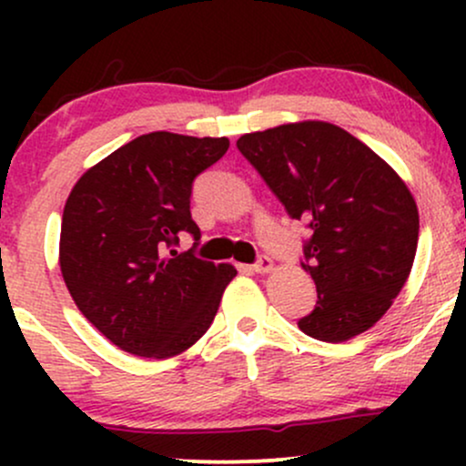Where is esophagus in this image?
<instances>
[{
    "mask_svg": "<svg viewBox=\"0 0 466 466\" xmlns=\"http://www.w3.org/2000/svg\"><path fill=\"white\" fill-rule=\"evenodd\" d=\"M271 269H274V260H271L267 254H260L254 263V271H258V274H267V271Z\"/></svg>",
    "mask_w": 466,
    "mask_h": 466,
    "instance_id": "obj_1",
    "label": "esophagus"
}]
</instances>
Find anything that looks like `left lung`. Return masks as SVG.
Masks as SVG:
<instances>
[{
	"label": "left lung",
	"instance_id": "left-lung-1",
	"mask_svg": "<svg viewBox=\"0 0 466 466\" xmlns=\"http://www.w3.org/2000/svg\"><path fill=\"white\" fill-rule=\"evenodd\" d=\"M287 215L304 221L302 267L318 302L298 319L319 341H346L381 319L408 280L419 210L372 148L329 122L245 133L237 142Z\"/></svg>",
	"mask_w": 466,
	"mask_h": 466
}]
</instances>
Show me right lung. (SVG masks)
Wrapping results in <instances>:
<instances>
[{"instance_id":"1","label":"right lung","mask_w":466,"mask_h":466,"mask_svg":"<svg viewBox=\"0 0 466 466\" xmlns=\"http://www.w3.org/2000/svg\"><path fill=\"white\" fill-rule=\"evenodd\" d=\"M229 148L228 137L155 131L89 168L69 192L61 271L80 313L117 349L166 360L210 329L232 265L195 256L192 184ZM184 233L193 249L177 255Z\"/></svg>"}]
</instances>
